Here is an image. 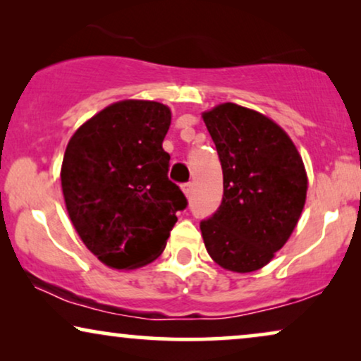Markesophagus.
<instances>
[{
	"label": "esophagus",
	"instance_id": "1",
	"mask_svg": "<svg viewBox=\"0 0 361 361\" xmlns=\"http://www.w3.org/2000/svg\"><path fill=\"white\" fill-rule=\"evenodd\" d=\"M181 190H183V193L186 198L191 195V190H193V183H185L183 186H181Z\"/></svg>",
	"mask_w": 361,
	"mask_h": 361
}]
</instances>
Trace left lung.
Wrapping results in <instances>:
<instances>
[{
    "instance_id": "1",
    "label": "left lung",
    "mask_w": 361,
    "mask_h": 361,
    "mask_svg": "<svg viewBox=\"0 0 361 361\" xmlns=\"http://www.w3.org/2000/svg\"><path fill=\"white\" fill-rule=\"evenodd\" d=\"M223 166V201L200 224L226 271L254 272L284 247L304 209L307 171L292 138L257 110L226 102L201 114Z\"/></svg>"
}]
</instances>
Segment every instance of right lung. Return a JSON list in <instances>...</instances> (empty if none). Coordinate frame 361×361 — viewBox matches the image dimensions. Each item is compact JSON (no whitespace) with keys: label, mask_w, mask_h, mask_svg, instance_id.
Returning <instances> with one entry per match:
<instances>
[{"label":"right lung","mask_w":361,"mask_h":361,"mask_svg":"<svg viewBox=\"0 0 361 361\" xmlns=\"http://www.w3.org/2000/svg\"><path fill=\"white\" fill-rule=\"evenodd\" d=\"M168 105L127 99L110 104L67 143L61 185L71 223L85 247L117 271L155 261L186 198L168 180L161 143Z\"/></svg>","instance_id":"right-lung-1"}]
</instances>
